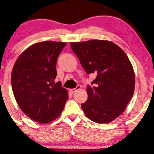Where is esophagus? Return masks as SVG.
I'll return each instance as SVG.
<instances>
[{
    "label": "esophagus",
    "mask_w": 154,
    "mask_h": 154,
    "mask_svg": "<svg viewBox=\"0 0 154 154\" xmlns=\"http://www.w3.org/2000/svg\"><path fill=\"white\" fill-rule=\"evenodd\" d=\"M80 89H81V86L78 85V86H77V87L75 88V89H69V91H70V92H72V93H74V92H75L76 91H77V90Z\"/></svg>",
    "instance_id": "obj_1"
}]
</instances>
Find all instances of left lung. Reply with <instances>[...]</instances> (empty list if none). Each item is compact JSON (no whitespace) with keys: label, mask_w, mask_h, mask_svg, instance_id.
<instances>
[{"label":"left lung","mask_w":154,"mask_h":154,"mask_svg":"<svg viewBox=\"0 0 154 154\" xmlns=\"http://www.w3.org/2000/svg\"><path fill=\"white\" fill-rule=\"evenodd\" d=\"M73 52L87 74L96 79L88 86V98L81 105L89 120L110 123L125 110L135 87L134 69L126 53L118 45L106 40L71 42Z\"/></svg>","instance_id":"1"}]
</instances>
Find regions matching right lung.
<instances>
[{
	"instance_id": "add662e5",
	"label": "right lung",
	"mask_w": 154,
	"mask_h": 154,
	"mask_svg": "<svg viewBox=\"0 0 154 154\" xmlns=\"http://www.w3.org/2000/svg\"><path fill=\"white\" fill-rule=\"evenodd\" d=\"M65 46L52 41L33 44L20 54L12 70V89L18 106L41 124L56 120L68 99L60 82L55 83L57 58Z\"/></svg>"
}]
</instances>
